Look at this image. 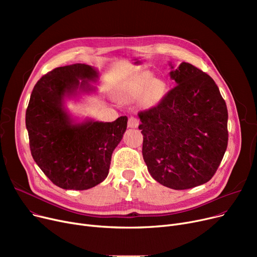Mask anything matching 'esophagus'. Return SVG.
<instances>
[{
  "instance_id": "34e87169",
  "label": "esophagus",
  "mask_w": 257,
  "mask_h": 257,
  "mask_svg": "<svg viewBox=\"0 0 257 257\" xmlns=\"http://www.w3.org/2000/svg\"><path fill=\"white\" fill-rule=\"evenodd\" d=\"M139 124H140V121L137 117H134V116L129 117V119H128V127L129 128H138Z\"/></svg>"
}]
</instances>
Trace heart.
<instances>
[{
    "label": "heart",
    "mask_w": 257,
    "mask_h": 257,
    "mask_svg": "<svg viewBox=\"0 0 257 257\" xmlns=\"http://www.w3.org/2000/svg\"><path fill=\"white\" fill-rule=\"evenodd\" d=\"M165 92V81L153 78V74L149 71H144L121 88L117 99L123 103H134L141 100V104L145 108H153L163 100Z\"/></svg>",
    "instance_id": "b5f03b06"
}]
</instances>
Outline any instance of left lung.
<instances>
[{
    "mask_svg": "<svg viewBox=\"0 0 257 257\" xmlns=\"http://www.w3.org/2000/svg\"><path fill=\"white\" fill-rule=\"evenodd\" d=\"M169 65L177 85L139 114L143 157L157 182L187 190L209 181L219 168L227 149L228 112L210 76L187 62Z\"/></svg>",
    "mask_w": 257,
    "mask_h": 257,
    "instance_id": "obj_1",
    "label": "left lung"
}]
</instances>
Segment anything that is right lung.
I'll return each instance as SVG.
<instances>
[{"label":"right lung","instance_id":"right-lung-1","mask_svg":"<svg viewBox=\"0 0 257 257\" xmlns=\"http://www.w3.org/2000/svg\"><path fill=\"white\" fill-rule=\"evenodd\" d=\"M99 71L75 63L60 66L35 84L26 111L31 154L37 166L55 185L84 191L104 181L111 155L123 139L127 116L114 121L79 118L66 102L97 93Z\"/></svg>","mask_w":257,"mask_h":257}]
</instances>
